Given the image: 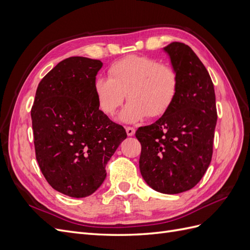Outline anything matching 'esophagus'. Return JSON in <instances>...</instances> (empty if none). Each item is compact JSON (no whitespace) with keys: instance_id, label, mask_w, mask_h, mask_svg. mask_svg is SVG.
<instances>
[{"instance_id":"34e87169","label":"esophagus","mask_w":250,"mask_h":250,"mask_svg":"<svg viewBox=\"0 0 250 250\" xmlns=\"http://www.w3.org/2000/svg\"><path fill=\"white\" fill-rule=\"evenodd\" d=\"M125 129H126V133H127L128 137H132V135H134L135 129L133 127H126Z\"/></svg>"}]
</instances>
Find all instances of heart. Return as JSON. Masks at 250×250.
Listing matches in <instances>:
<instances>
[{
    "instance_id": "obj_1",
    "label": "heart",
    "mask_w": 250,
    "mask_h": 250,
    "mask_svg": "<svg viewBox=\"0 0 250 250\" xmlns=\"http://www.w3.org/2000/svg\"><path fill=\"white\" fill-rule=\"evenodd\" d=\"M108 75L109 79L98 77L94 82L98 107L110 117L123 104L127 95L129 102L120 113V120L124 123H137L147 116H163L178 95L176 70L153 58L125 57L109 67Z\"/></svg>"
}]
</instances>
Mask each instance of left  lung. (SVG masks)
<instances>
[{"mask_svg": "<svg viewBox=\"0 0 250 250\" xmlns=\"http://www.w3.org/2000/svg\"><path fill=\"white\" fill-rule=\"evenodd\" d=\"M179 76L169 110L135 137L142 145L140 171L146 184L163 194L191 190L208 170L217 123L213 81L194 51L183 42L164 48Z\"/></svg>", "mask_w": 250, "mask_h": 250, "instance_id": "left-lung-1", "label": "left lung"}]
</instances>
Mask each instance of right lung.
Instances as JSON below:
<instances>
[{
    "label": "right lung",
    "mask_w": 250,
    "mask_h": 250,
    "mask_svg": "<svg viewBox=\"0 0 250 250\" xmlns=\"http://www.w3.org/2000/svg\"><path fill=\"white\" fill-rule=\"evenodd\" d=\"M103 63L81 56L60 62L36 89L31 109L37 163L54 190L74 198L92 195L127 134L99 109L94 82Z\"/></svg>",
    "instance_id": "obj_1"
}]
</instances>
